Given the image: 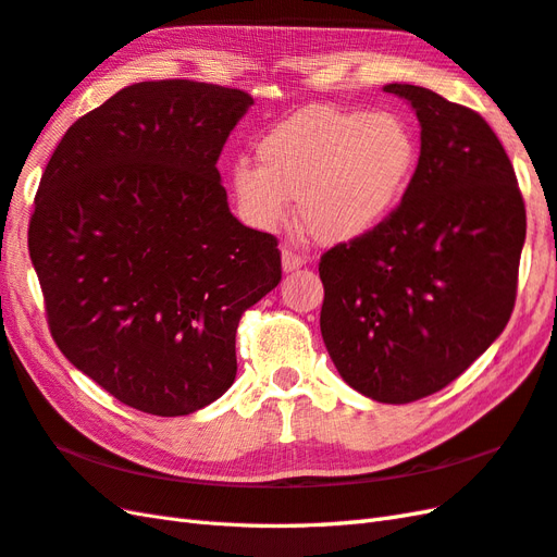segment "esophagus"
<instances>
[{"label": "esophagus", "mask_w": 557, "mask_h": 557, "mask_svg": "<svg viewBox=\"0 0 557 557\" xmlns=\"http://www.w3.org/2000/svg\"><path fill=\"white\" fill-rule=\"evenodd\" d=\"M281 262H283V271H295V269H300L305 264V257L293 248H283Z\"/></svg>", "instance_id": "34e87169"}]
</instances>
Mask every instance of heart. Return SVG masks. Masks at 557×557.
I'll list each match as a JSON object with an SVG mask.
<instances>
[{"mask_svg": "<svg viewBox=\"0 0 557 557\" xmlns=\"http://www.w3.org/2000/svg\"><path fill=\"white\" fill-rule=\"evenodd\" d=\"M257 160H236L232 188L243 216L262 232L288 222L290 200L317 243L371 234L401 202L418 168V141L392 111L317 106L271 127Z\"/></svg>", "mask_w": 557, "mask_h": 557, "instance_id": "b5f03b06", "label": "heart"}]
</instances>
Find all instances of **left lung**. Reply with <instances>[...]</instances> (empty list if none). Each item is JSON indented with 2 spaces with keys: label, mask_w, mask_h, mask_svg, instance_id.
I'll list each match as a JSON object with an SVG mask.
<instances>
[{
  "label": "left lung",
  "mask_w": 557,
  "mask_h": 557,
  "mask_svg": "<svg viewBox=\"0 0 557 557\" xmlns=\"http://www.w3.org/2000/svg\"><path fill=\"white\" fill-rule=\"evenodd\" d=\"M420 122L399 206L321 255V335L343 381L383 404L435 395L504 333L527 234L510 160L486 120L416 85H385Z\"/></svg>",
  "instance_id": "left-lung-1"
}]
</instances>
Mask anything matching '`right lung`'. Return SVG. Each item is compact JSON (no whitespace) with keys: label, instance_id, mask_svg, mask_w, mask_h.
<instances>
[{"label":"right lung","instance_id":"right-lung-1","mask_svg":"<svg viewBox=\"0 0 557 557\" xmlns=\"http://www.w3.org/2000/svg\"><path fill=\"white\" fill-rule=\"evenodd\" d=\"M250 106L191 79L129 85L67 127L39 182L28 250L51 337L137 411L220 399L243 311L281 281L278 240L236 220L216 170Z\"/></svg>","mask_w":557,"mask_h":557}]
</instances>
